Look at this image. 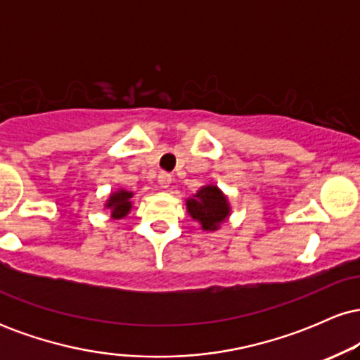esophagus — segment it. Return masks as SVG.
Listing matches in <instances>:
<instances>
[{
  "label": "esophagus",
  "instance_id": "esophagus-1",
  "mask_svg": "<svg viewBox=\"0 0 360 360\" xmlns=\"http://www.w3.org/2000/svg\"><path fill=\"white\" fill-rule=\"evenodd\" d=\"M157 181H159V184L162 186V188H169V184L172 183V176L169 174V172H160Z\"/></svg>",
  "mask_w": 360,
  "mask_h": 360
}]
</instances>
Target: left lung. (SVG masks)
Returning <instances> with one entry per match:
<instances>
[{
  "mask_svg": "<svg viewBox=\"0 0 360 360\" xmlns=\"http://www.w3.org/2000/svg\"><path fill=\"white\" fill-rule=\"evenodd\" d=\"M188 210L194 220H200L205 230H214L229 217V205L217 186L200 189L193 200H188Z\"/></svg>",
  "mask_w": 360,
  "mask_h": 360,
  "instance_id": "left-lung-1",
  "label": "left lung"
}]
</instances>
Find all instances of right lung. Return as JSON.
<instances>
[{"mask_svg":"<svg viewBox=\"0 0 360 360\" xmlns=\"http://www.w3.org/2000/svg\"><path fill=\"white\" fill-rule=\"evenodd\" d=\"M130 198H131V193H128V191H118V193L111 194V198L108 201V206L113 210V212H111V217L113 218L125 217L131 206Z\"/></svg>","mask_w":360,"mask_h":360,"instance_id":"obj_1","label":"right lung"}]
</instances>
